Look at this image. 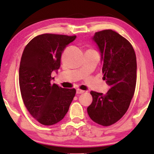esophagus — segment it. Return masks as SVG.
Listing matches in <instances>:
<instances>
[{
    "label": "esophagus",
    "mask_w": 154,
    "mask_h": 154,
    "mask_svg": "<svg viewBox=\"0 0 154 154\" xmlns=\"http://www.w3.org/2000/svg\"><path fill=\"white\" fill-rule=\"evenodd\" d=\"M77 94H82V93H84V91H82V90H79V89H77Z\"/></svg>",
    "instance_id": "1"
}]
</instances>
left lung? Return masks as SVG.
I'll list each match as a JSON object with an SVG mask.
<instances>
[{
	"label": "left lung",
	"mask_w": 154,
	"mask_h": 154,
	"mask_svg": "<svg viewBox=\"0 0 154 154\" xmlns=\"http://www.w3.org/2000/svg\"><path fill=\"white\" fill-rule=\"evenodd\" d=\"M93 40L101 55L103 79L110 89L105 95L91 92L93 102L88 107V114L95 123L110 126L125 115L135 93V53L127 39L111 29L95 32Z\"/></svg>",
	"instance_id": "obj_1"
}]
</instances>
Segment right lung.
<instances>
[{
    "instance_id": "add662e5",
    "label": "right lung",
    "mask_w": 154,
    "mask_h": 154,
    "mask_svg": "<svg viewBox=\"0 0 154 154\" xmlns=\"http://www.w3.org/2000/svg\"><path fill=\"white\" fill-rule=\"evenodd\" d=\"M76 36L43 34L24 48L21 58L19 81L21 95L29 114L43 125H53L63 119L76 90L52 84L53 71L61 65V54Z\"/></svg>"
}]
</instances>
